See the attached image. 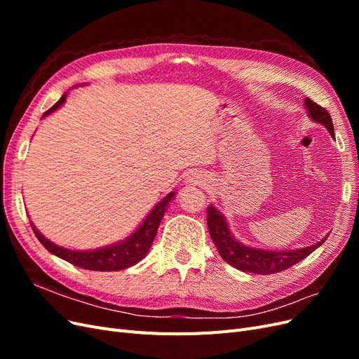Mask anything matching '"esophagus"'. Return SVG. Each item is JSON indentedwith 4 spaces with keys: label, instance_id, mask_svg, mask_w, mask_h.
Returning <instances> with one entry per match:
<instances>
[{
    "label": "esophagus",
    "instance_id": "34e87169",
    "mask_svg": "<svg viewBox=\"0 0 359 359\" xmlns=\"http://www.w3.org/2000/svg\"><path fill=\"white\" fill-rule=\"evenodd\" d=\"M205 181H206V178L201 172H191L190 175H187V178H186V182L189 184V186H202V184H205Z\"/></svg>",
    "mask_w": 359,
    "mask_h": 359
}]
</instances>
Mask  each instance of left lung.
<instances>
[{
	"instance_id": "obj_1",
	"label": "left lung",
	"mask_w": 359,
	"mask_h": 359,
	"mask_svg": "<svg viewBox=\"0 0 359 359\" xmlns=\"http://www.w3.org/2000/svg\"><path fill=\"white\" fill-rule=\"evenodd\" d=\"M306 107L309 116L322 126L328 128V132L334 137V124L331 115L325 107L319 106L310 100L309 97L306 99ZM208 231L211 235V240L214 241L217 250H219L220 256L227 264L232 265L233 268L244 271V273H253L260 276H268V274H276L280 271H285L290 268L292 265L298 264L299 260L306 259L310 253H313L319 245H322L327 241V236H323L318 244L309 245L306 248H297V250H283V252H277V250H262V248H255L241 244L236 241L233 235L229 231V226H227L224 217L220 211H217L212 205L208 206Z\"/></svg>"
}]
</instances>
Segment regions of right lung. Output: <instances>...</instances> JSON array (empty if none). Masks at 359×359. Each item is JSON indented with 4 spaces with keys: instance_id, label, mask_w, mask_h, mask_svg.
Here are the masks:
<instances>
[{
    "instance_id": "1",
    "label": "right lung",
    "mask_w": 359,
    "mask_h": 359,
    "mask_svg": "<svg viewBox=\"0 0 359 359\" xmlns=\"http://www.w3.org/2000/svg\"><path fill=\"white\" fill-rule=\"evenodd\" d=\"M66 97L67 95L64 94L49 111L43 114V116H48L49 114L58 109V107L66 102ZM173 196H175V191H170L165 199L160 201L154 206L153 211L147 215V219L142 222V224L137 227V231L128 238H126L124 241H119L109 247L88 250V252H76V250L60 247L50 243L48 238L43 236L36 229L34 224H31V227L32 231H34L37 240L43 244V247H45L48 252L67 260V262H70L74 266L91 271H121L128 266L136 265L139 260H142L147 256L151 245H153L163 215H165L168 205L173 199Z\"/></svg>"
}]
</instances>
